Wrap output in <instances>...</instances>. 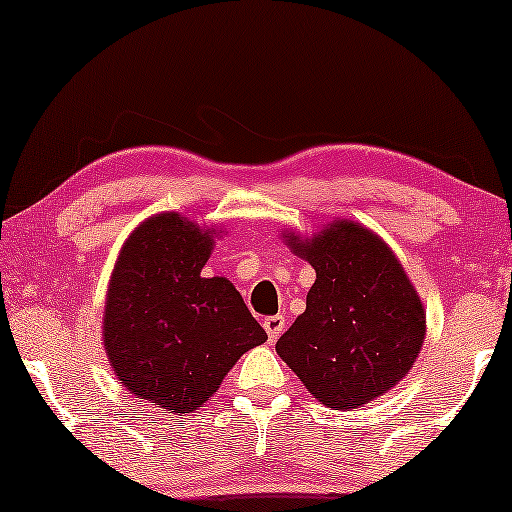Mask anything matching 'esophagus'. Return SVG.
Listing matches in <instances>:
<instances>
[{"label":"esophagus","instance_id":"34e87169","mask_svg":"<svg viewBox=\"0 0 512 512\" xmlns=\"http://www.w3.org/2000/svg\"><path fill=\"white\" fill-rule=\"evenodd\" d=\"M263 328H265V333H268L270 340H277L279 335L284 333L286 319L282 317V314H272V317H265L263 319Z\"/></svg>","mask_w":512,"mask_h":512}]
</instances>
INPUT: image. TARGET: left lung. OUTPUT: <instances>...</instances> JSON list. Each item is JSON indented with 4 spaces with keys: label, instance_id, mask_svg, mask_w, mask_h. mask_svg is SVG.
Instances as JSON below:
<instances>
[{
    "label": "left lung",
    "instance_id": "8db88e82",
    "mask_svg": "<svg viewBox=\"0 0 512 512\" xmlns=\"http://www.w3.org/2000/svg\"><path fill=\"white\" fill-rule=\"evenodd\" d=\"M289 244L317 279L277 354L328 408L387 394L412 368L426 333L424 307L394 251L352 221Z\"/></svg>",
    "mask_w": 512,
    "mask_h": 512
}]
</instances>
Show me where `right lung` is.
I'll return each instance as SVG.
<instances>
[{
  "label": "right lung",
  "mask_w": 512,
  "mask_h": 512,
  "mask_svg": "<svg viewBox=\"0 0 512 512\" xmlns=\"http://www.w3.org/2000/svg\"><path fill=\"white\" fill-rule=\"evenodd\" d=\"M212 230L179 214L144 221L123 244L104 305V349L137 398L193 412L244 352L268 340L233 284L202 277Z\"/></svg>",
  "instance_id": "right-lung-1"
}]
</instances>
